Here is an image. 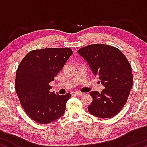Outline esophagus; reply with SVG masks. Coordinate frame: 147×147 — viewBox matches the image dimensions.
I'll return each mask as SVG.
<instances>
[{"instance_id":"1","label":"esophagus","mask_w":147,"mask_h":147,"mask_svg":"<svg viewBox=\"0 0 147 147\" xmlns=\"http://www.w3.org/2000/svg\"><path fill=\"white\" fill-rule=\"evenodd\" d=\"M74 94L76 95H84L83 92H74Z\"/></svg>"}]
</instances>
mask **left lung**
<instances>
[{
    "instance_id": "1",
    "label": "left lung",
    "mask_w": 147,
    "mask_h": 147,
    "mask_svg": "<svg viewBox=\"0 0 147 147\" xmlns=\"http://www.w3.org/2000/svg\"><path fill=\"white\" fill-rule=\"evenodd\" d=\"M92 73L104 85L102 93L92 91L89 113L100 118H111L120 112L133 86L131 64L119 49L105 44H92L78 50Z\"/></svg>"
}]
</instances>
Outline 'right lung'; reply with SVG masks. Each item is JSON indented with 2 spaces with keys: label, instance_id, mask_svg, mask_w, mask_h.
<instances>
[{
  "label": "right lung",
  "instance_id": "right-lung-1",
  "mask_svg": "<svg viewBox=\"0 0 147 147\" xmlns=\"http://www.w3.org/2000/svg\"><path fill=\"white\" fill-rule=\"evenodd\" d=\"M72 53L69 48L34 50L18 65L15 79L16 94L25 113L35 122L48 124L65 113L71 95L50 92V83Z\"/></svg>",
  "mask_w": 147,
  "mask_h": 147
}]
</instances>
